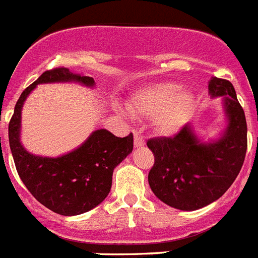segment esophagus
Wrapping results in <instances>:
<instances>
[{"mask_svg":"<svg viewBox=\"0 0 258 258\" xmlns=\"http://www.w3.org/2000/svg\"><path fill=\"white\" fill-rule=\"evenodd\" d=\"M146 145L145 138L138 132H134V147H142Z\"/></svg>","mask_w":258,"mask_h":258,"instance_id":"34e87169","label":"esophagus"}]
</instances>
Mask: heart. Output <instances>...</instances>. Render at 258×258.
<instances>
[{"instance_id": "heart-1", "label": "heart", "mask_w": 258, "mask_h": 258, "mask_svg": "<svg viewBox=\"0 0 258 258\" xmlns=\"http://www.w3.org/2000/svg\"><path fill=\"white\" fill-rule=\"evenodd\" d=\"M195 104V96L188 89L176 83L156 82L138 90L127 104L134 116L153 117L160 133L176 132L186 120Z\"/></svg>"}]
</instances>
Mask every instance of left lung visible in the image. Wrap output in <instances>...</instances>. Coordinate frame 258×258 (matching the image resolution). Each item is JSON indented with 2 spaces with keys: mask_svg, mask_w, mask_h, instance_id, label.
<instances>
[{
  "mask_svg": "<svg viewBox=\"0 0 258 258\" xmlns=\"http://www.w3.org/2000/svg\"><path fill=\"white\" fill-rule=\"evenodd\" d=\"M210 98H222L226 126L217 138L202 141L190 124L175 137L153 138L155 156L149 172L154 195L171 208L193 211L221 198L232 185L246 153V121L234 86L226 79L209 81Z\"/></svg>",
  "mask_w": 258,
  "mask_h": 258,
  "instance_id": "left-lung-1",
  "label": "left lung"
}]
</instances>
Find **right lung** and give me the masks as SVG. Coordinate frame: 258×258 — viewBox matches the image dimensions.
I'll list each match as a JSON object with an SVG mask.
<instances>
[{
	"instance_id": "right-lung-1",
	"label": "right lung",
	"mask_w": 258,
	"mask_h": 258,
	"mask_svg": "<svg viewBox=\"0 0 258 258\" xmlns=\"http://www.w3.org/2000/svg\"><path fill=\"white\" fill-rule=\"evenodd\" d=\"M79 83L95 87L91 77L66 68L43 73L24 90L15 104L9 124V144L18 175L26 188L49 210L61 215H79L102 204L112 186L113 169L133 151V134L116 137L107 129H98L74 150L60 156L31 154L21 141L22 108L37 85Z\"/></svg>"
}]
</instances>
